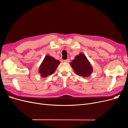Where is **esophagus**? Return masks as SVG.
Instances as JSON below:
<instances>
[{
    "mask_svg": "<svg viewBox=\"0 0 128 128\" xmlns=\"http://www.w3.org/2000/svg\"><path fill=\"white\" fill-rule=\"evenodd\" d=\"M69 59H67V60H64V62H66V63H68V62H69Z\"/></svg>",
    "mask_w": 128,
    "mask_h": 128,
    "instance_id": "obj_1",
    "label": "esophagus"
}]
</instances>
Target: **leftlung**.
I'll return each mask as SVG.
<instances>
[{"mask_svg":"<svg viewBox=\"0 0 128 128\" xmlns=\"http://www.w3.org/2000/svg\"><path fill=\"white\" fill-rule=\"evenodd\" d=\"M70 64L77 75L83 77L90 76L93 71L90 62L82 53L76 56Z\"/></svg>","mask_w":128,"mask_h":128,"instance_id":"1","label":"left lung"}]
</instances>
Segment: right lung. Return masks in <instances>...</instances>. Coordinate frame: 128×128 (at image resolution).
Here are the masks:
<instances>
[{
    "instance_id": "1",
    "label": "right lung",
    "mask_w": 128,
    "mask_h": 128,
    "mask_svg": "<svg viewBox=\"0 0 128 128\" xmlns=\"http://www.w3.org/2000/svg\"><path fill=\"white\" fill-rule=\"evenodd\" d=\"M60 61L56 60L49 55L46 56L39 68V73L40 76L45 78L55 72L60 64Z\"/></svg>"
}]
</instances>
